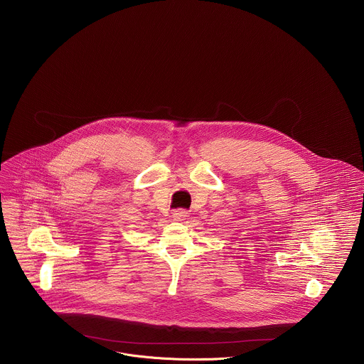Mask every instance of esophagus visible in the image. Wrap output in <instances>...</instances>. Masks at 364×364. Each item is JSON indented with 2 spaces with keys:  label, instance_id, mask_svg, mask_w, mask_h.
I'll list each match as a JSON object with an SVG mask.
<instances>
[{
  "label": "esophagus",
  "instance_id": "1",
  "mask_svg": "<svg viewBox=\"0 0 364 364\" xmlns=\"http://www.w3.org/2000/svg\"><path fill=\"white\" fill-rule=\"evenodd\" d=\"M172 215H173V220L182 221V220H186L189 217V213L186 210H183V208H179V210H175Z\"/></svg>",
  "mask_w": 364,
  "mask_h": 364
}]
</instances>
